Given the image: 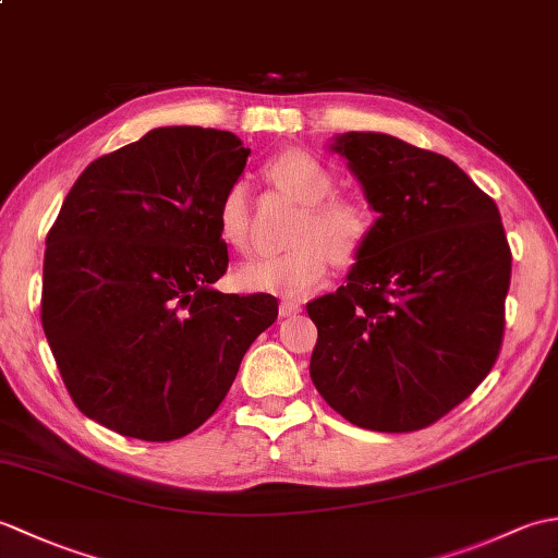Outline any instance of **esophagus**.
I'll return each mask as SVG.
<instances>
[{"instance_id":"esophagus-1","label":"esophagus","mask_w":558,"mask_h":558,"mask_svg":"<svg viewBox=\"0 0 558 558\" xmlns=\"http://www.w3.org/2000/svg\"><path fill=\"white\" fill-rule=\"evenodd\" d=\"M278 312H280V316H294V314L302 312V304L294 302V300H282Z\"/></svg>"}]
</instances>
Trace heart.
<instances>
[{"label":"heart","mask_w":558,"mask_h":558,"mask_svg":"<svg viewBox=\"0 0 558 558\" xmlns=\"http://www.w3.org/2000/svg\"><path fill=\"white\" fill-rule=\"evenodd\" d=\"M272 184L300 201L302 213L290 232L292 246L264 254L236 268V286L248 292L300 298L326 278L328 264L352 266L374 232V216L360 198L336 192V174L312 153L290 148L266 165ZM218 230L225 242L244 248L248 242V192L234 182L218 206Z\"/></svg>","instance_id":"b5f03b06"}]
</instances>
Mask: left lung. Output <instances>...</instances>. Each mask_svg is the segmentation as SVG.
Listing matches in <instances>:
<instances>
[{
  "label": "left lung",
  "mask_w": 558,
  "mask_h": 558,
  "mask_svg": "<svg viewBox=\"0 0 558 558\" xmlns=\"http://www.w3.org/2000/svg\"><path fill=\"white\" fill-rule=\"evenodd\" d=\"M330 150L378 218L348 286L306 304L312 381L362 429L417 432L499 357L511 286L499 208L453 160L396 136L348 132Z\"/></svg>",
  "instance_id": "obj_1"
}]
</instances>
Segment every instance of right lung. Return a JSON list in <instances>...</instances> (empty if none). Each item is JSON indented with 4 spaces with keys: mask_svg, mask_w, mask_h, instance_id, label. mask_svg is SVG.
<instances>
[{
    "mask_svg": "<svg viewBox=\"0 0 558 558\" xmlns=\"http://www.w3.org/2000/svg\"><path fill=\"white\" fill-rule=\"evenodd\" d=\"M248 148L230 132L160 126L93 160L47 234L43 328L86 417L172 441L198 429L248 345L278 318L272 294H225L222 194Z\"/></svg>",
    "mask_w": 558,
    "mask_h": 558,
    "instance_id": "right-lung-1",
    "label": "right lung"
}]
</instances>
